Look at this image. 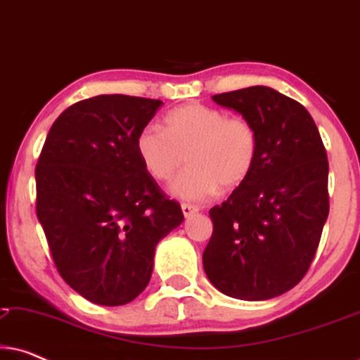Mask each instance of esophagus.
<instances>
[{
	"label": "esophagus",
	"instance_id": "34e87169",
	"mask_svg": "<svg viewBox=\"0 0 360 360\" xmlns=\"http://www.w3.org/2000/svg\"><path fill=\"white\" fill-rule=\"evenodd\" d=\"M198 210H200L198 206H195V205L181 203V211H184V214L186 216V218H188V216H191L193 213H196V211H198Z\"/></svg>",
	"mask_w": 360,
	"mask_h": 360
}]
</instances>
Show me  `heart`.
I'll return each instance as SVG.
<instances>
[{"mask_svg": "<svg viewBox=\"0 0 360 360\" xmlns=\"http://www.w3.org/2000/svg\"><path fill=\"white\" fill-rule=\"evenodd\" d=\"M136 149L147 174L159 181L174 179L186 155L190 167L170 191L179 198L203 201L219 186L233 190L249 179L257 162L259 134L248 117L188 103L165 116L164 129H142Z\"/></svg>", "mask_w": 360, "mask_h": 360, "instance_id": "1", "label": "heart"}]
</instances>
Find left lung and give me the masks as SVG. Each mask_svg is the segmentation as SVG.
Here are the masks:
<instances>
[{
    "label": "left lung",
    "mask_w": 360,
    "mask_h": 360,
    "mask_svg": "<svg viewBox=\"0 0 360 360\" xmlns=\"http://www.w3.org/2000/svg\"><path fill=\"white\" fill-rule=\"evenodd\" d=\"M213 100L252 122L259 155L249 179L210 210L205 272L228 297H278L304 277L321 239L329 213L326 149L307 108L274 88Z\"/></svg>",
    "instance_id": "1"
}]
</instances>
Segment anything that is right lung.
I'll list each match as a JSON object with an SVG mask.
<instances>
[{
	"label": "right lung",
	"mask_w": 360,
	"mask_h": 360,
	"mask_svg": "<svg viewBox=\"0 0 360 360\" xmlns=\"http://www.w3.org/2000/svg\"><path fill=\"white\" fill-rule=\"evenodd\" d=\"M160 105L127 95L78 101L39 155L37 219L57 272L91 303L120 307L144 292L155 245L184 221L136 149Z\"/></svg>",
	"instance_id": "add662e5"
}]
</instances>
